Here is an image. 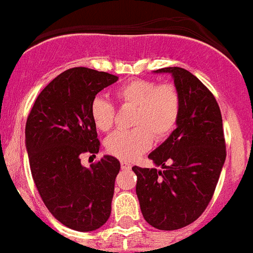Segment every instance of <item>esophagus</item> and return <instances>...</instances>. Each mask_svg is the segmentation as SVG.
<instances>
[{"instance_id":"1","label":"esophagus","mask_w":253,"mask_h":253,"mask_svg":"<svg viewBox=\"0 0 253 253\" xmlns=\"http://www.w3.org/2000/svg\"><path fill=\"white\" fill-rule=\"evenodd\" d=\"M121 169H132V165H130V163H128V162L123 161V162H121Z\"/></svg>"}]
</instances>
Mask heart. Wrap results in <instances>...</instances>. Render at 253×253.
Here are the masks:
<instances>
[{"label":"heart","instance_id":"1","mask_svg":"<svg viewBox=\"0 0 253 253\" xmlns=\"http://www.w3.org/2000/svg\"><path fill=\"white\" fill-rule=\"evenodd\" d=\"M115 96L123 107L134 108V128L128 132H115L104 142L106 150L121 161H134L150 149L153 139L166 138L176 126L181 100L172 84L133 80L117 88ZM90 116L96 129L108 132L114 126L115 107L106 98L96 96L90 106Z\"/></svg>","mask_w":253,"mask_h":253}]
</instances>
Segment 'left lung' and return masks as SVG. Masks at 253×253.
Wrapping results in <instances>:
<instances>
[{"mask_svg": "<svg viewBox=\"0 0 253 253\" xmlns=\"http://www.w3.org/2000/svg\"><path fill=\"white\" fill-rule=\"evenodd\" d=\"M180 94L176 129L149 154L163 169L132 167L145 221L155 229L185 227L207 209L226 159L222 115L213 94L183 68H163Z\"/></svg>", "mask_w": 253, "mask_h": 253, "instance_id": "8db88e82", "label": "left lung"}]
</instances>
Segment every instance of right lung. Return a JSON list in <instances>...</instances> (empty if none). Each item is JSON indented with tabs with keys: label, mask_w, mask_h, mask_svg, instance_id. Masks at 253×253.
<instances>
[{
	"label": "right lung",
	"mask_w": 253,
	"mask_h": 253,
	"mask_svg": "<svg viewBox=\"0 0 253 253\" xmlns=\"http://www.w3.org/2000/svg\"><path fill=\"white\" fill-rule=\"evenodd\" d=\"M117 80L88 68L65 70L44 87L27 117L26 149L40 197L58 222L76 231H94L111 215L120 162L103 155L84 167L80 155L99 153L90 106Z\"/></svg>",
	"instance_id": "1"
}]
</instances>
